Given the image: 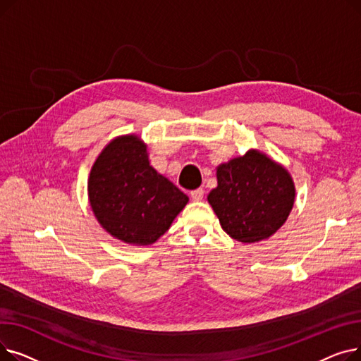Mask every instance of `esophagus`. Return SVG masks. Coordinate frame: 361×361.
<instances>
[{
  "label": "esophagus",
  "instance_id": "obj_1",
  "mask_svg": "<svg viewBox=\"0 0 361 361\" xmlns=\"http://www.w3.org/2000/svg\"><path fill=\"white\" fill-rule=\"evenodd\" d=\"M203 196H204V190H203V188H196V190H193V192L190 193V197H192L195 202H200V200L203 199Z\"/></svg>",
  "mask_w": 361,
  "mask_h": 361
}]
</instances>
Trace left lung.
I'll return each instance as SVG.
<instances>
[{"label":"left lung","mask_w":361,"mask_h":361,"mask_svg":"<svg viewBox=\"0 0 361 361\" xmlns=\"http://www.w3.org/2000/svg\"><path fill=\"white\" fill-rule=\"evenodd\" d=\"M216 180L207 202L231 238L244 244L268 240L290 216L294 180L286 166L259 149L218 165Z\"/></svg>","instance_id":"8db88e82"}]
</instances>
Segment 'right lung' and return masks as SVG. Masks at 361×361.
Segmentation results:
<instances>
[{
  "mask_svg": "<svg viewBox=\"0 0 361 361\" xmlns=\"http://www.w3.org/2000/svg\"><path fill=\"white\" fill-rule=\"evenodd\" d=\"M92 212L114 238L147 247L164 235L188 197L150 165L147 145L131 133L112 139L87 178Z\"/></svg>",
  "mask_w": 361,
  "mask_h": 361,
  "instance_id": "add662e5",
  "label": "right lung"
}]
</instances>
